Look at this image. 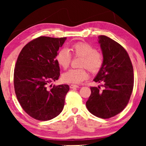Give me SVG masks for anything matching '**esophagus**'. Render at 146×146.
Here are the masks:
<instances>
[{
  "instance_id": "esophagus-1",
  "label": "esophagus",
  "mask_w": 146,
  "mask_h": 146,
  "mask_svg": "<svg viewBox=\"0 0 146 146\" xmlns=\"http://www.w3.org/2000/svg\"><path fill=\"white\" fill-rule=\"evenodd\" d=\"M70 88L72 89H74V88H79L78 86L77 85H75V84H71L70 86Z\"/></svg>"
}]
</instances>
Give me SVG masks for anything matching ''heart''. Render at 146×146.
I'll return each instance as SVG.
<instances>
[{
	"mask_svg": "<svg viewBox=\"0 0 146 146\" xmlns=\"http://www.w3.org/2000/svg\"><path fill=\"white\" fill-rule=\"evenodd\" d=\"M71 51L75 56L82 57L80 67L82 68L71 69L62 74V80L66 83L79 84L88 76L86 67L92 73H96L103 64L102 54L94 47L85 42H78L71 46ZM71 54L67 48H62L56 56V60L60 66L66 69L71 62Z\"/></svg>",
	"mask_w": 146,
	"mask_h": 146,
	"instance_id": "heart-1",
	"label": "heart"
}]
</instances>
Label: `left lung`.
<instances>
[{"mask_svg": "<svg viewBox=\"0 0 146 146\" xmlns=\"http://www.w3.org/2000/svg\"><path fill=\"white\" fill-rule=\"evenodd\" d=\"M98 43L103 55V64L94 81L104 83L91 87L86 102L88 111L101 118H110L126 106L133 87V70L128 54L121 46L106 36H99Z\"/></svg>", "mask_w": 146, "mask_h": 146, "instance_id": "obj_1", "label": "left lung"}]
</instances>
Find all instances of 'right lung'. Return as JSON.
<instances>
[{"label":"right lung","mask_w":146,"mask_h":146,"mask_svg":"<svg viewBox=\"0 0 146 146\" xmlns=\"http://www.w3.org/2000/svg\"><path fill=\"white\" fill-rule=\"evenodd\" d=\"M66 40L40 36L25 46L18 57L14 72L16 95L24 110L38 120L54 118L64 106L69 86H54L50 90L47 86L59 78L56 56Z\"/></svg>","instance_id":"1"}]
</instances>
